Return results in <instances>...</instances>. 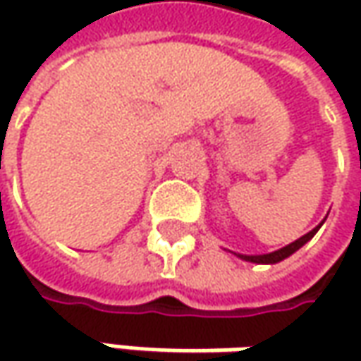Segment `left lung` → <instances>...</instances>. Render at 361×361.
<instances>
[{"instance_id":"left-lung-1","label":"left lung","mask_w":361,"mask_h":361,"mask_svg":"<svg viewBox=\"0 0 361 361\" xmlns=\"http://www.w3.org/2000/svg\"><path fill=\"white\" fill-rule=\"evenodd\" d=\"M326 221V219H324ZM324 221L315 227V229H312L310 233H305L303 237H299L298 241L289 243V245H285V247H281V249H277V251H273V253H265V255H241V253H235V255L239 257V259H243V261H249V263H261V265H273V263H279V261H283V259H287L289 255H293L298 249H301L303 245L307 241H312L313 235L319 231V227L324 225Z\"/></svg>"}]
</instances>
